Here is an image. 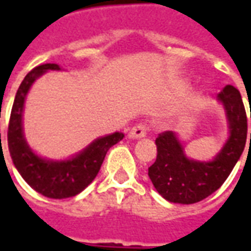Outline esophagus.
Segmentation results:
<instances>
[{
	"instance_id": "obj_1",
	"label": "esophagus",
	"mask_w": 251,
	"mask_h": 251,
	"mask_svg": "<svg viewBox=\"0 0 251 251\" xmlns=\"http://www.w3.org/2000/svg\"><path fill=\"white\" fill-rule=\"evenodd\" d=\"M145 136H147V125H144V124H138L134 127H131L129 131V138H133V140L142 138Z\"/></svg>"
}]
</instances>
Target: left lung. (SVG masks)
<instances>
[{
  "instance_id": "1",
  "label": "left lung",
  "mask_w": 251,
  "mask_h": 251,
  "mask_svg": "<svg viewBox=\"0 0 251 251\" xmlns=\"http://www.w3.org/2000/svg\"><path fill=\"white\" fill-rule=\"evenodd\" d=\"M218 100L225 107L230 133L212 160L199 161L187 157L183 144L174 131H164L156 138L157 157L148 169V175L158 194L171 203L192 204L214 194L226 181L242 154L248 118L241 94L234 86L227 84L218 94Z\"/></svg>"
}]
</instances>
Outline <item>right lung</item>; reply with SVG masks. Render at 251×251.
I'll return each instance as SVG.
<instances>
[{
    "mask_svg": "<svg viewBox=\"0 0 251 251\" xmlns=\"http://www.w3.org/2000/svg\"><path fill=\"white\" fill-rule=\"evenodd\" d=\"M50 70L59 71L60 67L55 63L35 67L20 84L10 113L8 147L14 167L32 188L51 199H66L80 194L95 179L107 151L124 138V133L115 131L109 136L99 137L82 152L67 160H50L36 154L25 140L23 111L32 84Z\"/></svg>",
    "mask_w": 251,
    "mask_h": 251,
    "instance_id": "1",
    "label": "right lung"
}]
</instances>
